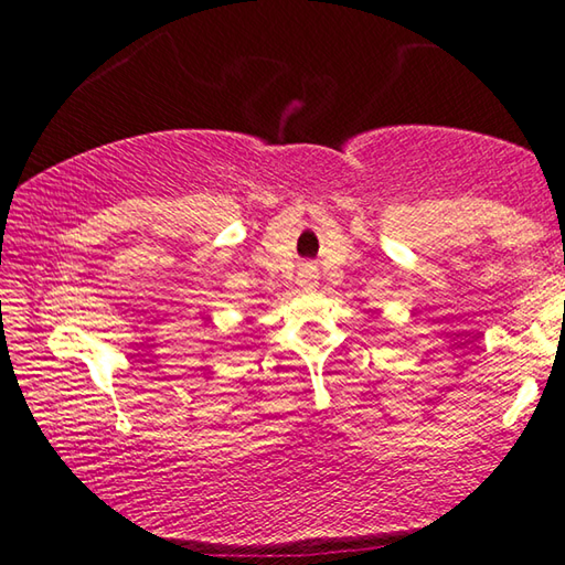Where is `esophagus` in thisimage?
Returning <instances> with one entry per match:
<instances>
[{
	"instance_id": "esophagus-1",
	"label": "esophagus",
	"mask_w": 565,
	"mask_h": 565,
	"mask_svg": "<svg viewBox=\"0 0 565 565\" xmlns=\"http://www.w3.org/2000/svg\"><path fill=\"white\" fill-rule=\"evenodd\" d=\"M296 284H299L301 289H317V286H319V271H317V266H311V264L301 266L299 276H296Z\"/></svg>"
}]
</instances>
